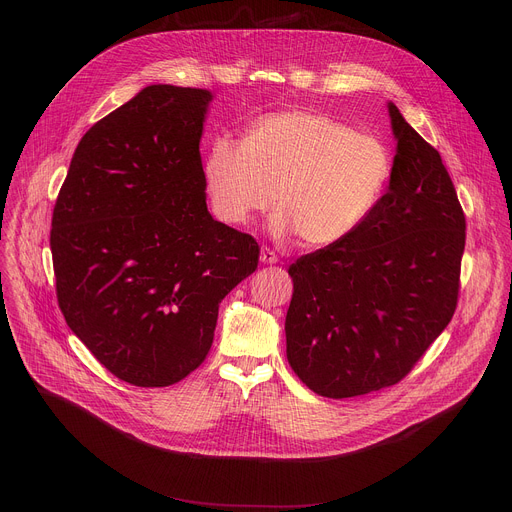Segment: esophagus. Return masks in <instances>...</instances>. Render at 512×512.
<instances>
[{
  "label": "esophagus",
  "mask_w": 512,
  "mask_h": 512,
  "mask_svg": "<svg viewBox=\"0 0 512 512\" xmlns=\"http://www.w3.org/2000/svg\"><path fill=\"white\" fill-rule=\"evenodd\" d=\"M277 261H279V257H277L275 251H271L269 247H263V249H261V263L273 265V263H277Z\"/></svg>",
  "instance_id": "1"
}]
</instances>
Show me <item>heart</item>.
Returning a JSON list of instances; mask_svg holds the SVG:
<instances>
[{
  "label": "heart",
  "mask_w": 512,
  "mask_h": 512,
  "mask_svg": "<svg viewBox=\"0 0 512 512\" xmlns=\"http://www.w3.org/2000/svg\"><path fill=\"white\" fill-rule=\"evenodd\" d=\"M204 182L212 212L245 227L275 200V235L298 233L306 245H332L367 221L391 176L385 143L314 111L287 109L255 119L241 143L210 141Z\"/></svg>",
  "instance_id": "b5f03b06"
}]
</instances>
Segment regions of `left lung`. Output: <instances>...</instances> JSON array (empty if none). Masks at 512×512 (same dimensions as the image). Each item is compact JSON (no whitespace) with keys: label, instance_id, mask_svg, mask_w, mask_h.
I'll return each mask as SVG.
<instances>
[{"label":"left lung","instance_id":"1","mask_svg":"<svg viewBox=\"0 0 512 512\" xmlns=\"http://www.w3.org/2000/svg\"><path fill=\"white\" fill-rule=\"evenodd\" d=\"M389 190L346 239L291 263L287 362L314 393L358 397L403 381L450 324L466 216L440 152L389 105Z\"/></svg>","mask_w":512,"mask_h":512}]
</instances>
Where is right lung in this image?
<instances>
[{"instance_id":"add662e5","label":"right lung","mask_w":512,"mask_h":512,"mask_svg":"<svg viewBox=\"0 0 512 512\" xmlns=\"http://www.w3.org/2000/svg\"><path fill=\"white\" fill-rule=\"evenodd\" d=\"M204 89L152 85L79 141L50 249L58 308L117 379L170 387L204 362L218 304L259 263L257 241L206 208Z\"/></svg>"}]
</instances>
